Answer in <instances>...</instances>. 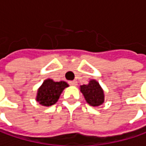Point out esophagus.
I'll use <instances>...</instances> for the list:
<instances>
[{
	"mask_svg": "<svg viewBox=\"0 0 146 146\" xmlns=\"http://www.w3.org/2000/svg\"><path fill=\"white\" fill-rule=\"evenodd\" d=\"M69 84H70L71 86H77V85H78V82H77L76 80H72V81H69Z\"/></svg>",
	"mask_w": 146,
	"mask_h": 146,
	"instance_id": "34e87169",
	"label": "esophagus"
}]
</instances>
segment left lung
Here are the masks:
<instances>
[{
	"label": "left lung",
	"mask_w": 146,
	"mask_h": 146,
	"mask_svg": "<svg viewBox=\"0 0 146 146\" xmlns=\"http://www.w3.org/2000/svg\"><path fill=\"white\" fill-rule=\"evenodd\" d=\"M80 92L87 104L92 107L100 106L104 102V90L96 80H91L87 85L80 86Z\"/></svg>",
	"instance_id": "1"
}]
</instances>
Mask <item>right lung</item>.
Listing matches in <instances>:
<instances>
[{"mask_svg":"<svg viewBox=\"0 0 146 146\" xmlns=\"http://www.w3.org/2000/svg\"><path fill=\"white\" fill-rule=\"evenodd\" d=\"M66 87H68V84L65 81L55 82L51 79H47L38 88L36 101L45 107L54 105Z\"/></svg>","mask_w":146,"mask_h":146,"instance_id":"add662e5","label":"right lung"}]
</instances>
